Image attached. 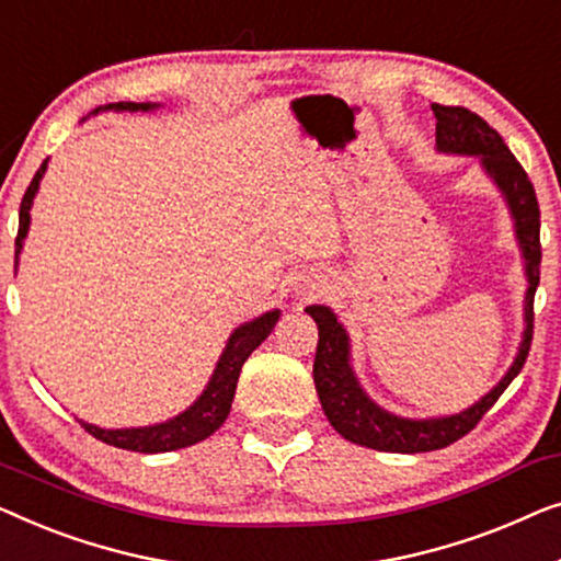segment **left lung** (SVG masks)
I'll use <instances>...</instances> for the list:
<instances>
[{"instance_id": "obj_1", "label": "left lung", "mask_w": 561, "mask_h": 561, "mask_svg": "<svg viewBox=\"0 0 561 561\" xmlns=\"http://www.w3.org/2000/svg\"><path fill=\"white\" fill-rule=\"evenodd\" d=\"M432 112L437 116V147L442 152L478 154L483 160L488 175L495 180V185L501 187L511 205L528 274L526 330L514 366L476 407L465 409L460 414L442 416V420L412 422L383 412L360 391L356 376L348 366V335H345L343 325L328 307H307V314H312L320 330L312 376L325 416L345 439L356 442L360 447L381 449V453H432V449L449 447L453 442L468 435L470 430H476L478 422L488 414V409L499 401L501 393L508 389V383L520 374L534 337V295L536 287H539L541 266V213L534 183L528 180L526 170L520 168V162L506 147L501 134L483 116L465 106L442 104H432Z\"/></svg>"}]
</instances>
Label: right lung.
<instances>
[{
    "instance_id": "1",
    "label": "right lung",
    "mask_w": 561,
    "mask_h": 561,
    "mask_svg": "<svg viewBox=\"0 0 561 561\" xmlns=\"http://www.w3.org/2000/svg\"><path fill=\"white\" fill-rule=\"evenodd\" d=\"M101 108H122V112H147V108H154L152 104H131V101H122V104H108ZM47 168V160L41 164V170L35 172L33 183L27 185L25 195H22L20 203V228H18V239H14V256L20 254L22 249V239H25L27 226H30V205H33V198L37 193V185H41V178ZM279 320V310L266 312L262 318H256L254 322H247L241 325L228 341L224 356H220L216 374H213L208 389L203 391V397L195 401V404L183 412L175 420L164 422V424H154V427H141V430H101L93 427V424L81 422V427L89 432L106 445H114L119 449H131V453H170V449H180V447H191L195 442H201L205 437H210L220 424L226 422L228 412H231V401L236 393V383H239V374L241 366L247 363V358L254 353L259 345H262L270 333L277 325Z\"/></svg>"
}]
</instances>
